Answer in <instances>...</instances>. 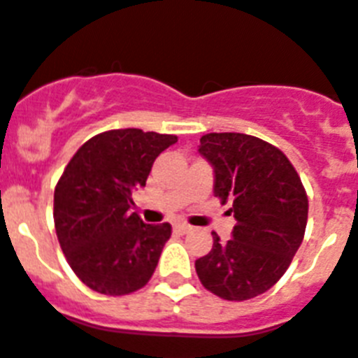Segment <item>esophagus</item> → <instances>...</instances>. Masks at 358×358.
Segmentation results:
<instances>
[{
	"mask_svg": "<svg viewBox=\"0 0 358 358\" xmlns=\"http://www.w3.org/2000/svg\"><path fill=\"white\" fill-rule=\"evenodd\" d=\"M173 230H176L177 234H188L192 230V227L186 225V223H177V225H173Z\"/></svg>",
	"mask_w": 358,
	"mask_h": 358,
	"instance_id": "1",
	"label": "esophagus"
}]
</instances>
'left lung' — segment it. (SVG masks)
Segmentation results:
<instances>
[{"instance_id": "8db88e82", "label": "left lung", "mask_w": 358, "mask_h": 358, "mask_svg": "<svg viewBox=\"0 0 358 358\" xmlns=\"http://www.w3.org/2000/svg\"><path fill=\"white\" fill-rule=\"evenodd\" d=\"M199 153L214 168V196L232 201V238L196 259L201 283L241 302L268 291L291 265L307 225V196L296 170L273 144L245 133H206Z\"/></svg>"}]
</instances>
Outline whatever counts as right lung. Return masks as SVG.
<instances>
[{
  "instance_id": "1",
  "label": "right lung",
  "mask_w": 358,
  "mask_h": 358,
  "mask_svg": "<svg viewBox=\"0 0 358 358\" xmlns=\"http://www.w3.org/2000/svg\"><path fill=\"white\" fill-rule=\"evenodd\" d=\"M176 135L137 128L94 135L78 148L55 188V229L67 264L93 291L122 296L144 287L172 227L148 225L131 194Z\"/></svg>"
}]
</instances>
